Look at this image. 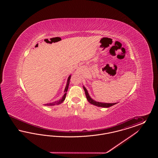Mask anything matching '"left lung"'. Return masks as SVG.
I'll return each mask as SVG.
<instances>
[{"instance_id": "1", "label": "left lung", "mask_w": 158, "mask_h": 158, "mask_svg": "<svg viewBox=\"0 0 158 158\" xmlns=\"http://www.w3.org/2000/svg\"><path fill=\"white\" fill-rule=\"evenodd\" d=\"M83 89L85 90V95H86V99L89 102H90L91 104H93V105H96V106H101V107H104V108H108V107H110L113 105L116 104L117 103H104V102H97L95 101V100L92 99V98H90L88 92V90L85 88V86H83Z\"/></svg>"}]
</instances>
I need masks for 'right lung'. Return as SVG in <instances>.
Wrapping results in <instances>:
<instances>
[{
  "label": "right lung",
  "instance_id": "right-lung-1",
  "mask_svg": "<svg viewBox=\"0 0 158 158\" xmlns=\"http://www.w3.org/2000/svg\"><path fill=\"white\" fill-rule=\"evenodd\" d=\"M70 77H71V75L69 76V77H68V81H67V84H66V88H65V89H64V94L63 95V96L62 97V98L60 99L59 100H58V101H56L53 102H52V103L46 104H45L44 105H46V106H54V105H59V104H60L61 103H62V102L64 101V99H65V98H66V94H67L68 88H69V83H70Z\"/></svg>",
  "mask_w": 158,
  "mask_h": 158
}]
</instances>
